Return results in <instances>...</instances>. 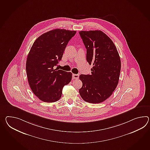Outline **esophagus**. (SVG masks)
<instances>
[{
    "label": "esophagus",
    "instance_id": "1",
    "mask_svg": "<svg viewBox=\"0 0 150 150\" xmlns=\"http://www.w3.org/2000/svg\"><path fill=\"white\" fill-rule=\"evenodd\" d=\"M79 77V74H73V79H78Z\"/></svg>",
    "mask_w": 150,
    "mask_h": 150
}]
</instances>
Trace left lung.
I'll list each match as a JSON object with an SVG mask.
<instances>
[{"mask_svg": "<svg viewBox=\"0 0 150 150\" xmlns=\"http://www.w3.org/2000/svg\"><path fill=\"white\" fill-rule=\"evenodd\" d=\"M87 49V61L93 66L90 75H80V96L90 103H100L112 94L118 85L121 62L116 47L101 30L80 31Z\"/></svg>", "mask_w": 150, "mask_h": 150, "instance_id": "8db88e82", "label": "left lung"}]
</instances>
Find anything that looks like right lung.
<instances>
[{"label": "right lung", "instance_id": "right-lung-1", "mask_svg": "<svg viewBox=\"0 0 150 150\" xmlns=\"http://www.w3.org/2000/svg\"><path fill=\"white\" fill-rule=\"evenodd\" d=\"M76 33L64 29L50 30L38 37L31 47L27 58V76L31 90L41 100L52 103L60 100L63 87L71 81V72L53 67Z\"/></svg>", "mask_w": 150, "mask_h": 150}]
</instances>
